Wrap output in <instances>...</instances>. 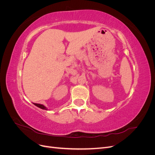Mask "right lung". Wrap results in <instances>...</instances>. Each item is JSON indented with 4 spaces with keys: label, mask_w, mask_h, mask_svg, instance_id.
Wrapping results in <instances>:
<instances>
[{
    "label": "right lung",
    "mask_w": 155,
    "mask_h": 155,
    "mask_svg": "<svg viewBox=\"0 0 155 155\" xmlns=\"http://www.w3.org/2000/svg\"><path fill=\"white\" fill-rule=\"evenodd\" d=\"M35 106L38 107L39 108H41V109H45V110H47V108H46L45 106H44L43 105H41V104H34Z\"/></svg>",
    "instance_id": "obj_1"
}]
</instances>
